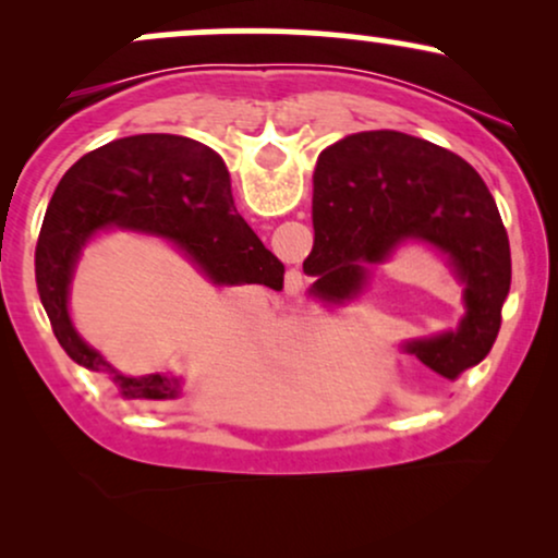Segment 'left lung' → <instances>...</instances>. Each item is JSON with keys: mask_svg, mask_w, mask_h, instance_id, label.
I'll list each match as a JSON object with an SVG mask.
<instances>
[{"mask_svg": "<svg viewBox=\"0 0 558 558\" xmlns=\"http://www.w3.org/2000/svg\"><path fill=\"white\" fill-rule=\"evenodd\" d=\"M315 246L304 272L310 293L343 304L367 270L403 241L430 243L464 283L457 330L409 341L407 354L457 380L488 356L511 286L509 235L488 185L462 157L399 131L345 136L317 159L312 194Z\"/></svg>", "mask_w": 558, "mask_h": 558, "instance_id": "left-lung-1", "label": "left lung"}]
</instances>
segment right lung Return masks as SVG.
Returning a JSON list of instances; mask_svg holds the SVG:
<instances>
[{"instance_id":"obj_1","label":"right lung","mask_w":558,"mask_h":558,"mask_svg":"<svg viewBox=\"0 0 558 558\" xmlns=\"http://www.w3.org/2000/svg\"><path fill=\"white\" fill-rule=\"evenodd\" d=\"M170 239L217 286L283 288L286 267L235 213L226 162L209 146L170 133H141L88 151L57 183L36 243V283L62 349L81 367L110 373L123 399L165 401L178 380L125 377L75 332L68 286L81 246L101 228Z\"/></svg>"}]
</instances>
